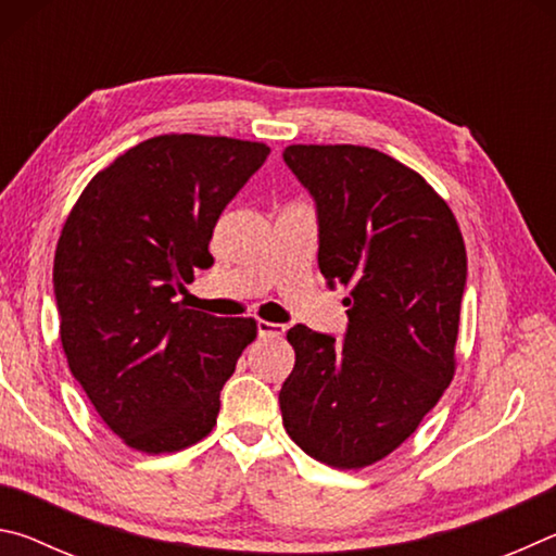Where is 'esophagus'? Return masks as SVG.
<instances>
[{"label": "esophagus", "instance_id": "34e87169", "mask_svg": "<svg viewBox=\"0 0 556 556\" xmlns=\"http://www.w3.org/2000/svg\"><path fill=\"white\" fill-rule=\"evenodd\" d=\"M257 331L262 338H281L287 331L285 324H271V321H260Z\"/></svg>", "mask_w": 556, "mask_h": 556}]
</instances>
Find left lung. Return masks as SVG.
Instances as JSON below:
<instances>
[{
	"label": "left lung",
	"mask_w": 556,
	"mask_h": 556,
	"mask_svg": "<svg viewBox=\"0 0 556 556\" xmlns=\"http://www.w3.org/2000/svg\"><path fill=\"white\" fill-rule=\"evenodd\" d=\"M316 199L318 267L348 289V333L289 328L287 434L326 466L357 470L407 441L456 372L466 244L448 203L397 159L355 144H291Z\"/></svg>",
	"instance_id": "obj_1"
}]
</instances>
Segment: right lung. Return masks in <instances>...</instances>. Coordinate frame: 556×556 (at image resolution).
<instances>
[{
    "instance_id": "right-lung-1",
    "label": "right lung",
    "mask_w": 556,
    "mask_h": 556,
    "mask_svg": "<svg viewBox=\"0 0 556 556\" xmlns=\"http://www.w3.org/2000/svg\"><path fill=\"white\" fill-rule=\"evenodd\" d=\"M262 142L159 135L90 178L53 260L61 343L102 421L142 454H174L215 427L220 390L255 318L186 308L176 291L213 265L225 205L265 164Z\"/></svg>"
}]
</instances>
